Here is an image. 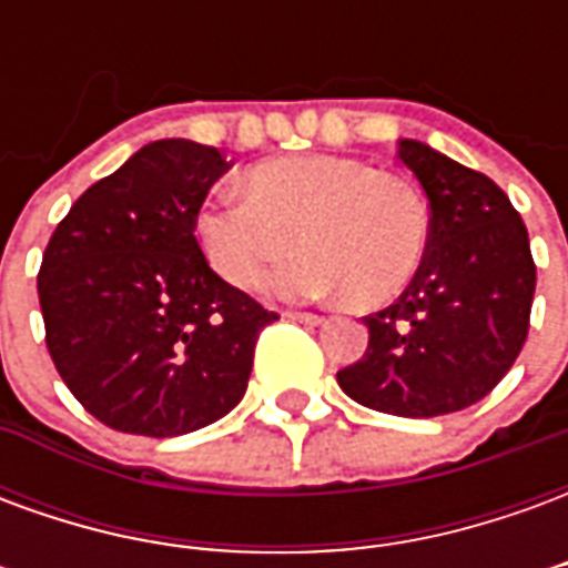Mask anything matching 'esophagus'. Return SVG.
Here are the masks:
<instances>
[{
  "label": "esophagus",
  "mask_w": 568,
  "mask_h": 568,
  "mask_svg": "<svg viewBox=\"0 0 568 568\" xmlns=\"http://www.w3.org/2000/svg\"><path fill=\"white\" fill-rule=\"evenodd\" d=\"M285 320L304 322V325H320V322H325V316H320V313H297V310H288Z\"/></svg>",
  "instance_id": "obj_1"
}]
</instances>
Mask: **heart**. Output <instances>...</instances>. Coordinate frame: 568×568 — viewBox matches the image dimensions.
<instances>
[{
	"label": "heart",
	"instance_id": "b5f03b06",
	"mask_svg": "<svg viewBox=\"0 0 568 568\" xmlns=\"http://www.w3.org/2000/svg\"><path fill=\"white\" fill-rule=\"evenodd\" d=\"M243 185L215 191L194 219L210 267L236 288H258L301 246L307 255L276 273L271 292L383 304L426 258L428 200L405 175L304 154L252 166Z\"/></svg>",
	"mask_w": 568,
	"mask_h": 568
}]
</instances>
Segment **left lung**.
Masks as SVG:
<instances>
[{"label":"left lung","instance_id":"obj_1","mask_svg":"<svg viewBox=\"0 0 568 568\" xmlns=\"http://www.w3.org/2000/svg\"><path fill=\"white\" fill-rule=\"evenodd\" d=\"M398 158L428 197L426 258L395 304L365 316L368 349L337 383L371 410L440 417L480 402L511 371L536 264L520 212L493 179L417 140L398 142Z\"/></svg>","mask_w":568,"mask_h":568}]
</instances>
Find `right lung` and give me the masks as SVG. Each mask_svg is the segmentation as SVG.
<instances>
[{
  "label": "right lung",
  "mask_w": 568,
  "mask_h": 568,
  "mask_svg": "<svg viewBox=\"0 0 568 568\" xmlns=\"http://www.w3.org/2000/svg\"><path fill=\"white\" fill-rule=\"evenodd\" d=\"M227 170L212 145L149 142L72 203L44 248L48 353L109 428L187 435L246 395L261 328L280 316L224 283L194 236Z\"/></svg>",
  "instance_id": "add662e5"
}]
</instances>
